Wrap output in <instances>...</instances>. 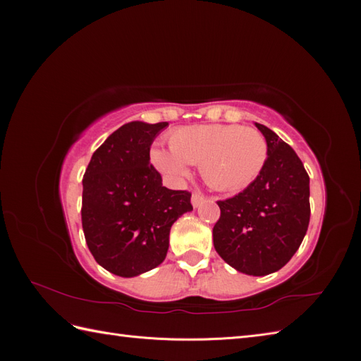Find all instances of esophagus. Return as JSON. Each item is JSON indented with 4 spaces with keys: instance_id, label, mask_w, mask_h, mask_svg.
<instances>
[{
    "instance_id": "34e87169",
    "label": "esophagus",
    "mask_w": 361,
    "mask_h": 361,
    "mask_svg": "<svg viewBox=\"0 0 361 361\" xmlns=\"http://www.w3.org/2000/svg\"><path fill=\"white\" fill-rule=\"evenodd\" d=\"M204 200H206V197H204L203 194H200V192H192L191 203H192V206H194V207H199Z\"/></svg>"
}]
</instances>
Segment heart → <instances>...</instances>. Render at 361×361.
I'll return each mask as SVG.
<instances>
[{
    "label": "heart",
    "instance_id": "heart-1",
    "mask_svg": "<svg viewBox=\"0 0 361 361\" xmlns=\"http://www.w3.org/2000/svg\"><path fill=\"white\" fill-rule=\"evenodd\" d=\"M170 150L152 152L155 167L171 180L200 167L203 180L218 191H239L253 183L268 159V145L257 129L238 125H197L170 137Z\"/></svg>",
    "mask_w": 361,
    "mask_h": 361
}]
</instances>
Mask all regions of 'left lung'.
Here are the masks:
<instances>
[{"label": "left lung", "instance_id": "left-lung-1", "mask_svg": "<svg viewBox=\"0 0 361 361\" xmlns=\"http://www.w3.org/2000/svg\"><path fill=\"white\" fill-rule=\"evenodd\" d=\"M268 145L259 178L235 197L218 202L214 247L248 276H267L297 253L310 221V179L295 150L274 130L255 123Z\"/></svg>", "mask_w": 361, "mask_h": 361}]
</instances>
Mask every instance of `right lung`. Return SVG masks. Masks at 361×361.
<instances>
[{"label":"right lung","instance_id":"obj_1","mask_svg":"<svg viewBox=\"0 0 361 361\" xmlns=\"http://www.w3.org/2000/svg\"><path fill=\"white\" fill-rule=\"evenodd\" d=\"M167 122H129L97 147L82 179L81 220L94 260L135 277L167 256L173 223L192 211L191 194L162 187L150 146Z\"/></svg>","mask_w":361,"mask_h":361}]
</instances>
